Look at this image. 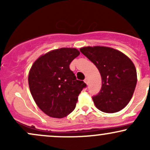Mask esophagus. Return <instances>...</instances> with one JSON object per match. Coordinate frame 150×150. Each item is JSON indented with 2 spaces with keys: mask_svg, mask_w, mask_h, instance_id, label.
<instances>
[{
  "mask_svg": "<svg viewBox=\"0 0 150 150\" xmlns=\"http://www.w3.org/2000/svg\"><path fill=\"white\" fill-rule=\"evenodd\" d=\"M84 82H85V83L87 84V85H88V83H89V80H88V79H87V78H85V80H84Z\"/></svg>",
  "mask_w": 150,
  "mask_h": 150,
  "instance_id": "1",
  "label": "esophagus"
}]
</instances>
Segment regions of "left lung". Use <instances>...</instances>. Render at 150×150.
Segmentation results:
<instances>
[{
	"label": "left lung",
	"instance_id": "1",
	"mask_svg": "<svg viewBox=\"0 0 150 150\" xmlns=\"http://www.w3.org/2000/svg\"><path fill=\"white\" fill-rule=\"evenodd\" d=\"M81 53L96 65L101 77V88L92 99L105 113H116L130 101L137 84V72L124 53L105 46L81 48Z\"/></svg>",
	"mask_w": 150,
	"mask_h": 150
}]
</instances>
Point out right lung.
<instances>
[{
    "mask_svg": "<svg viewBox=\"0 0 150 150\" xmlns=\"http://www.w3.org/2000/svg\"><path fill=\"white\" fill-rule=\"evenodd\" d=\"M80 55L74 48H61L40 56L30 70L32 97L46 115L61 118L75 109L78 96L87 85L77 80L69 65Z\"/></svg>",
    "mask_w": 150,
    "mask_h": 150,
    "instance_id": "right-lung-1",
    "label": "right lung"
}]
</instances>
